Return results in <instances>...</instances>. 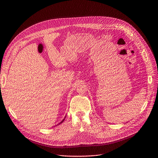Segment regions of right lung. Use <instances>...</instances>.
<instances>
[{
    "mask_svg": "<svg viewBox=\"0 0 158 158\" xmlns=\"http://www.w3.org/2000/svg\"><path fill=\"white\" fill-rule=\"evenodd\" d=\"M64 121V119H63V120H62V121H61V123H62V122H63V121Z\"/></svg>",
    "mask_w": 158,
    "mask_h": 158,
    "instance_id": "1",
    "label": "right lung"
}]
</instances>
